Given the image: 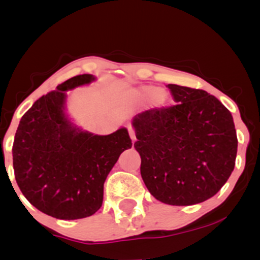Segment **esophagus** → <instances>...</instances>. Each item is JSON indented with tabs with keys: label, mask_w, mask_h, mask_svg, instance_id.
<instances>
[{
	"label": "esophagus",
	"mask_w": 260,
	"mask_h": 260,
	"mask_svg": "<svg viewBox=\"0 0 260 260\" xmlns=\"http://www.w3.org/2000/svg\"><path fill=\"white\" fill-rule=\"evenodd\" d=\"M128 133H129V137H131V139H132V142L134 143L136 142V131L133 129L132 127H128Z\"/></svg>",
	"instance_id": "34e87169"
}]
</instances>
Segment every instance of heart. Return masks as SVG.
Returning a JSON list of instances; mask_svg holds the SVG:
<instances>
[{"label": "heart", "instance_id": "b5f03b06", "mask_svg": "<svg viewBox=\"0 0 260 260\" xmlns=\"http://www.w3.org/2000/svg\"><path fill=\"white\" fill-rule=\"evenodd\" d=\"M139 94L142 95V96H145V98H154V96H157V95L160 94V90H157V89H155V88H143L142 90L139 91Z\"/></svg>", "mask_w": 260, "mask_h": 260}]
</instances>
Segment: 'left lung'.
<instances>
[{
	"label": "left lung",
	"mask_w": 260,
	"mask_h": 260,
	"mask_svg": "<svg viewBox=\"0 0 260 260\" xmlns=\"http://www.w3.org/2000/svg\"><path fill=\"white\" fill-rule=\"evenodd\" d=\"M176 105L133 118L149 192L170 205H193L215 196L234 171L237 136L231 112L202 89L169 84Z\"/></svg>",
	"instance_id": "left-lung-1"
}]
</instances>
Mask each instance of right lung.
<instances>
[{"label": "right lung", "mask_w": 260, "mask_h": 260, "mask_svg": "<svg viewBox=\"0 0 260 260\" xmlns=\"http://www.w3.org/2000/svg\"><path fill=\"white\" fill-rule=\"evenodd\" d=\"M94 79L80 74L43 95L23 115L14 137L18 187L35 208L56 219H83L96 213L107 175L132 147L126 128L96 136L74 127L64 115L66 91Z\"/></svg>", "instance_id": "obj_1"}]
</instances>
